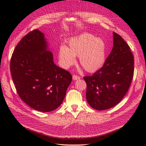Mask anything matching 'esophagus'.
<instances>
[{"label":"esophagus","mask_w":146,"mask_h":146,"mask_svg":"<svg viewBox=\"0 0 146 146\" xmlns=\"http://www.w3.org/2000/svg\"><path fill=\"white\" fill-rule=\"evenodd\" d=\"M72 79L74 80H79L80 79V77H79L78 76H76V75H74L72 76Z\"/></svg>","instance_id":"34e87169"}]
</instances>
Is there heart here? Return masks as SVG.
Instances as JSON below:
<instances>
[{
    "mask_svg": "<svg viewBox=\"0 0 146 146\" xmlns=\"http://www.w3.org/2000/svg\"><path fill=\"white\" fill-rule=\"evenodd\" d=\"M85 70L96 72L102 68L105 61L106 45L100 38L84 33L70 39L68 47L62 46L59 50L58 57L61 66L69 68L76 63V57Z\"/></svg>",
    "mask_w": 146,
    "mask_h": 146,
    "instance_id": "b5f03b06",
    "label": "heart"
}]
</instances>
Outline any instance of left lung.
<instances>
[{
  "instance_id": "8db88e82",
  "label": "left lung",
  "mask_w": 146,
  "mask_h": 146,
  "mask_svg": "<svg viewBox=\"0 0 146 146\" xmlns=\"http://www.w3.org/2000/svg\"><path fill=\"white\" fill-rule=\"evenodd\" d=\"M134 59L129 46L113 32V47L104 66L92 76L84 77L88 103L98 110L111 108L127 92L133 77Z\"/></svg>"
}]
</instances>
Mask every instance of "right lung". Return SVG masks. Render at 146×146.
Wrapping results in <instances>:
<instances>
[{
  "mask_svg": "<svg viewBox=\"0 0 146 146\" xmlns=\"http://www.w3.org/2000/svg\"><path fill=\"white\" fill-rule=\"evenodd\" d=\"M10 70L20 98L41 112L52 111L62 104L72 79L68 71L54 63L44 35L38 29L17 44Z\"/></svg>",
  "mask_w": 146,
  "mask_h": 146,
  "instance_id": "1",
  "label": "right lung"
}]
</instances>
